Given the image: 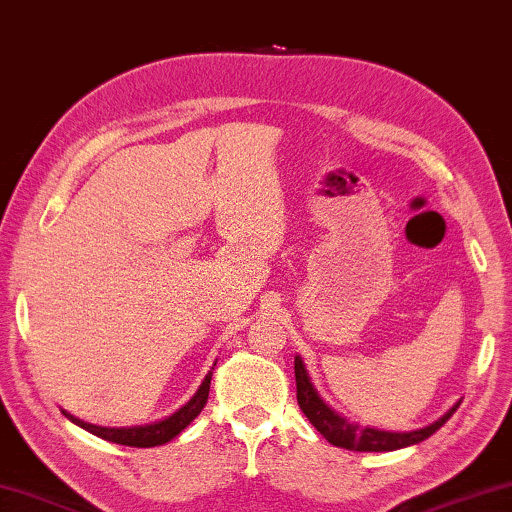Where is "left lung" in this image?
Segmentation results:
<instances>
[{
	"label": "left lung",
	"instance_id": "8db88e82",
	"mask_svg": "<svg viewBox=\"0 0 512 512\" xmlns=\"http://www.w3.org/2000/svg\"><path fill=\"white\" fill-rule=\"evenodd\" d=\"M295 383L297 403H300V410L306 414L315 430L331 445H336V448H347L353 452H392L407 448V445L421 443L430 439L439 427H443V423H448V418L461 405V401H457L443 416L436 418L430 425L418 427V430L389 432L378 430V427H362L358 423H351L345 416L333 410V407L324 403L318 389L311 383L309 371H306V365L300 356H295Z\"/></svg>",
	"mask_w": 512,
	"mask_h": 512
}]
</instances>
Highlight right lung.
Segmentation results:
<instances>
[{
	"label": "right lung",
	"instance_id": "1",
	"mask_svg": "<svg viewBox=\"0 0 512 512\" xmlns=\"http://www.w3.org/2000/svg\"><path fill=\"white\" fill-rule=\"evenodd\" d=\"M215 365H217V360L212 362V367L206 374V378L201 380L199 389L190 396L188 403L181 405L179 410L172 412L170 416L159 418V421H154V423L129 425V427H105V425H94V423L82 421V418L73 416V414L64 412V410H62V414L67 416L71 423L80 425L82 430L96 434L105 441L118 443V445H129V448H156V445H165V443H170L174 436H179L185 430V427H188L194 421V418L201 414L203 407H206L208 392H210V380H212V369H215Z\"/></svg>",
	"mask_w": 512,
	"mask_h": 512
}]
</instances>
